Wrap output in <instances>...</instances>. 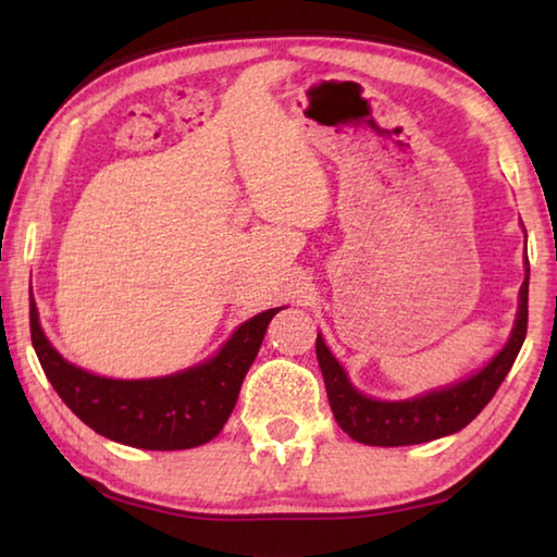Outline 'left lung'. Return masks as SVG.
<instances>
[{"label": "left lung", "instance_id": "1", "mask_svg": "<svg viewBox=\"0 0 557 557\" xmlns=\"http://www.w3.org/2000/svg\"><path fill=\"white\" fill-rule=\"evenodd\" d=\"M528 260L525 280L518 292V314L513 332L506 346L488 361L482 371L471 373L469 379L457 381L445 388L422 393L410 400H375L358 393L346 371L329 351L322 334L317 336V358L324 375L329 405L348 437L373 447H403L420 445V442L440 440L455 435L467 428L486 403L494 398L506 373L511 371L518 351H521L528 329Z\"/></svg>", "mask_w": 557, "mask_h": 557}]
</instances>
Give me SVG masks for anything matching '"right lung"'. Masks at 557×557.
Listing matches in <instances>:
<instances>
[{"mask_svg":"<svg viewBox=\"0 0 557 557\" xmlns=\"http://www.w3.org/2000/svg\"><path fill=\"white\" fill-rule=\"evenodd\" d=\"M280 309H268L243 322L209 361L143 381L106 379L65 361L44 334L34 297L29 299V324L46 379L98 435L137 449H191L219 435L231 418L245 373Z\"/></svg>","mask_w":557,"mask_h":557,"instance_id":"add662e5","label":"right lung"}]
</instances>
